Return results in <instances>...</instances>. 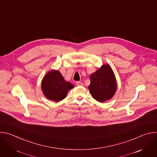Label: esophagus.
Instances as JSON below:
<instances>
[{
	"instance_id": "1",
	"label": "esophagus",
	"mask_w": 157,
	"mask_h": 157,
	"mask_svg": "<svg viewBox=\"0 0 157 157\" xmlns=\"http://www.w3.org/2000/svg\"><path fill=\"white\" fill-rule=\"evenodd\" d=\"M76 84L78 86H81L83 85V83L81 82H80V81H77V82H76Z\"/></svg>"
}]
</instances>
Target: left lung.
<instances>
[{"label":"left lung","instance_id":"8db88e82","mask_svg":"<svg viewBox=\"0 0 157 157\" xmlns=\"http://www.w3.org/2000/svg\"><path fill=\"white\" fill-rule=\"evenodd\" d=\"M90 84L88 86L92 97L99 102L111 99L117 89L115 73L109 64L102 65L90 76Z\"/></svg>","mask_w":157,"mask_h":157}]
</instances>
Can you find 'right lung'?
<instances>
[{
  "label": "right lung",
  "mask_w": 157,
  "mask_h": 157,
  "mask_svg": "<svg viewBox=\"0 0 157 157\" xmlns=\"http://www.w3.org/2000/svg\"><path fill=\"white\" fill-rule=\"evenodd\" d=\"M74 86L66 81L59 70H52L46 73L41 82V89L44 96L50 100L60 101L65 98L68 90Z\"/></svg>",
  "instance_id": "right-lung-1"
}]
</instances>
